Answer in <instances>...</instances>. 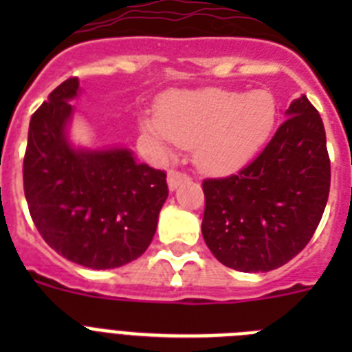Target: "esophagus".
<instances>
[{
  "label": "esophagus",
  "mask_w": 352,
  "mask_h": 352,
  "mask_svg": "<svg viewBox=\"0 0 352 352\" xmlns=\"http://www.w3.org/2000/svg\"><path fill=\"white\" fill-rule=\"evenodd\" d=\"M186 179H188L186 174L179 173V170H170V173L167 174V185H169V190L174 192L183 182H186Z\"/></svg>",
  "instance_id": "1"
}]
</instances>
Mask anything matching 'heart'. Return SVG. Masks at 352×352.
Here are the masks:
<instances>
[{
    "label": "heart",
    "instance_id": "heart-1",
    "mask_svg": "<svg viewBox=\"0 0 352 352\" xmlns=\"http://www.w3.org/2000/svg\"><path fill=\"white\" fill-rule=\"evenodd\" d=\"M278 120V104L266 89L241 93L206 88L167 93L158 116L141 120V133L158 155L173 144L192 148L204 173H231L247 166L266 146Z\"/></svg>",
    "mask_w": 352,
    "mask_h": 352
}]
</instances>
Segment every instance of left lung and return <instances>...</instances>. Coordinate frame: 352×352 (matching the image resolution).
Wrapping results in <instances>:
<instances>
[{"instance_id": "8db88e82", "label": "left lung", "mask_w": 352, "mask_h": 352, "mask_svg": "<svg viewBox=\"0 0 352 352\" xmlns=\"http://www.w3.org/2000/svg\"><path fill=\"white\" fill-rule=\"evenodd\" d=\"M285 118L256 160L203 183V238L227 268H280L321 222L331 179L324 125L305 95L291 102Z\"/></svg>"}]
</instances>
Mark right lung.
Segmentation results:
<instances>
[{"label":"right lung","instance_id":"1","mask_svg":"<svg viewBox=\"0 0 352 352\" xmlns=\"http://www.w3.org/2000/svg\"><path fill=\"white\" fill-rule=\"evenodd\" d=\"M79 79L61 82L30 121L24 195L45 243L65 259L113 270L141 257L166 203V173L123 146L88 148L70 139Z\"/></svg>","mask_w":352,"mask_h":352}]
</instances>
